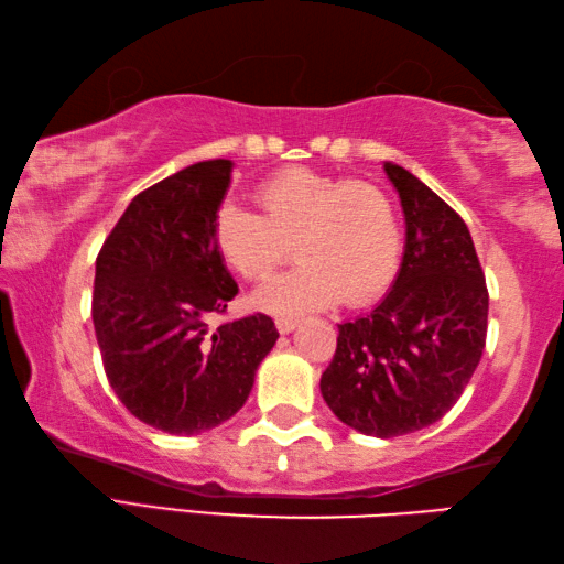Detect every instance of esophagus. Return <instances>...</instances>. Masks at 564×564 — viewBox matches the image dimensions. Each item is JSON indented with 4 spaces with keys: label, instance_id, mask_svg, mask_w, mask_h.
<instances>
[{
    "label": "esophagus",
    "instance_id": "esophagus-1",
    "mask_svg": "<svg viewBox=\"0 0 564 564\" xmlns=\"http://www.w3.org/2000/svg\"><path fill=\"white\" fill-rule=\"evenodd\" d=\"M294 327H297V319H276V332L280 334H290L294 332Z\"/></svg>",
    "mask_w": 564,
    "mask_h": 564
}]
</instances>
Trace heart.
<instances>
[{"label":"heart","mask_w":564,"mask_h":564,"mask_svg":"<svg viewBox=\"0 0 564 564\" xmlns=\"http://www.w3.org/2000/svg\"><path fill=\"white\" fill-rule=\"evenodd\" d=\"M260 210L225 203L213 237L225 264L250 282L290 260L302 264L252 294L257 310L304 314L344 300L364 307L391 288L399 272L403 232L399 210L381 187L310 167H284L257 187Z\"/></svg>","instance_id":"heart-1"}]
</instances>
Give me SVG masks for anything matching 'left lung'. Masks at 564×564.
Segmentation results:
<instances>
[{
    "mask_svg": "<svg viewBox=\"0 0 564 564\" xmlns=\"http://www.w3.org/2000/svg\"><path fill=\"white\" fill-rule=\"evenodd\" d=\"M406 220L401 270L369 314L339 324L319 389L341 423L393 438L446 416L486 347L488 288L460 215L397 163H383Z\"/></svg>",
    "mask_w": 564,
    "mask_h": 564,
    "instance_id": "8db88e82",
    "label": "left lung"
}]
</instances>
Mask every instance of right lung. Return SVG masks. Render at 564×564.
I'll return each instance as SVG.
<instances>
[{
    "instance_id": "right-lung-1",
    "label": "right lung",
    "mask_w": 564,
    "mask_h": 564,
    "mask_svg": "<svg viewBox=\"0 0 564 564\" xmlns=\"http://www.w3.org/2000/svg\"><path fill=\"white\" fill-rule=\"evenodd\" d=\"M230 177L232 163L215 158L138 193L96 257L108 383L138 421L175 436L232 419L280 337L267 314L210 327L237 294L213 237Z\"/></svg>"
}]
</instances>
